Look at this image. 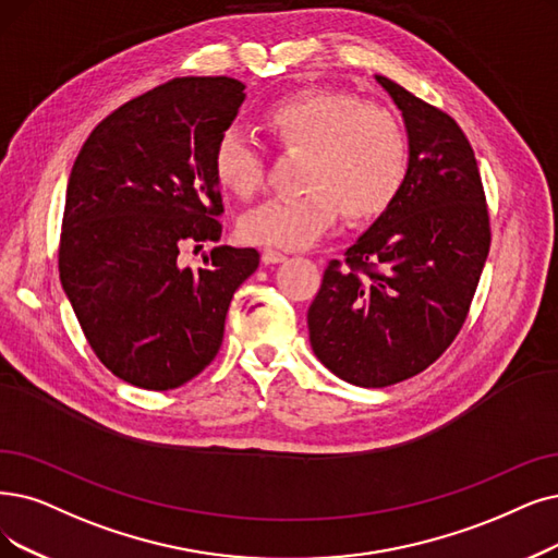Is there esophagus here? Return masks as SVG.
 Returning <instances> with one entry per match:
<instances>
[{
    "label": "esophagus",
    "mask_w": 558,
    "mask_h": 558,
    "mask_svg": "<svg viewBox=\"0 0 558 558\" xmlns=\"http://www.w3.org/2000/svg\"><path fill=\"white\" fill-rule=\"evenodd\" d=\"M260 258H263V263L265 265H275V263H283L288 256L283 254V252H279V250H263V254H260Z\"/></svg>",
    "instance_id": "obj_1"
}]
</instances>
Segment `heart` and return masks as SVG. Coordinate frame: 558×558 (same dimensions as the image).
Wrapping results in <instances>:
<instances>
[{
	"label": "heart",
	"instance_id": "1",
	"mask_svg": "<svg viewBox=\"0 0 558 558\" xmlns=\"http://www.w3.org/2000/svg\"><path fill=\"white\" fill-rule=\"evenodd\" d=\"M263 128L281 150L304 153L298 194L272 196L244 213L240 235L295 250L323 235L343 213L350 221L383 215L405 185L408 130L391 109L333 88H306L263 111ZM213 173L227 192L250 198L263 185L258 144L227 128L213 148Z\"/></svg>",
	"mask_w": 558,
	"mask_h": 558
}]
</instances>
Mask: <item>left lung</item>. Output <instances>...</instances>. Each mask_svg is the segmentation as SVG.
<instances>
[{"instance_id":"8db88e82","label":"left lung","mask_w":558,"mask_h":558,"mask_svg":"<svg viewBox=\"0 0 558 558\" xmlns=\"http://www.w3.org/2000/svg\"><path fill=\"white\" fill-rule=\"evenodd\" d=\"M403 111L410 169L396 202L329 260L306 323L318 360L356 387H389L444 354L476 293L489 252V213L462 128L377 75Z\"/></svg>"}]
</instances>
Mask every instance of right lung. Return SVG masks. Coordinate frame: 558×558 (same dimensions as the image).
I'll return each mask as SVG.
<instances>
[{
  "mask_svg": "<svg viewBox=\"0 0 558 558\" xmlns=\"http://www.w3.org/2000/svg\"><path fill=\"white\" fill-rule=\"evenodd\" d=\"M242 92L233 77L160 84L100 121L73 165L59 277L88 345L128 385L167 391L202 373L258 267L254 247L227 244L198 270L178 265L185 244L221 235L213 148Z\"/></svg>",
  "mask_w": 558,
  "mask_h": 558,
  "instance_id": "add662e5",
  "label": "right lung"
}]
</instances>
